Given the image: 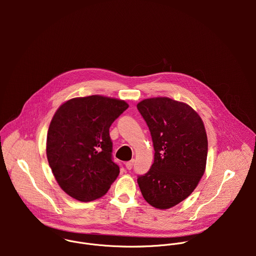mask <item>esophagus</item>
I'll list each match as a JSON object with an SVG mask.
<instances>
[{"instance_id": "1", "label": "esophagus", "mask_w": 256, "mask_h": 256, "mask_svg": "<svg viewBox=\"0 0 256 256\" xmlns=\"http://www.w3.org/2000/svg\"><path fill=\"white\" fill-rule=\"evenodd\" d=\"M134 162V160H130V161H128V162H126V169H128V170H130V169L132 168Z\"/></svg>"}]
</instances>
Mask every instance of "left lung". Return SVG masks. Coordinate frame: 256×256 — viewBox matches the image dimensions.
<instances>
[{"instance_id": "1", "label": "left lung", "mask_w": 256, "mask_h": 256, "mask_svg": "<svg viewBox=\"0 0 256 256\" xmlns=\"http://www.w3.org/2000/svg\"><path fill=\"white\" fill-rule=\"evenodd\" d=\"M136 107L155 150L150 170L138 178V184L149 204L167 210L188 198L206 171L204 124L190 105L169 97L144 99Z\"/></svg>"}]
</instances>
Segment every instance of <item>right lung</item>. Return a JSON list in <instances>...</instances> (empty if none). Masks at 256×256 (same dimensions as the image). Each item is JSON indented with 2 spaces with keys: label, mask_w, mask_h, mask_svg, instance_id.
I'll return each instance as SVG.
<instances>
[{
  "label": "right lung",
  "mask_w": 256,
  "mask_h": 256,
  "mask_svg": "<svg viewBox=\"0 0 256 256\" xmlns=\"http://www.w3.org/2000/svg\"><path fill=\"white\" fill-rule=\"evenodd\" d=\"M128 104L91 95L64 102L50 124L46 157L60 188L79 202L103 196L120 174L109 128Z\"/></svg>",
  "instance_id": "right-lung-1"
}]
</instances>
